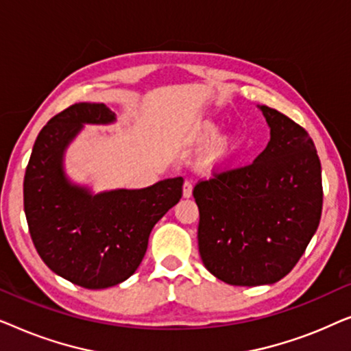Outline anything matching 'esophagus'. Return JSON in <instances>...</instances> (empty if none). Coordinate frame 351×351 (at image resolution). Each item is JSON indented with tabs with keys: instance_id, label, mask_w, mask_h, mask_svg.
<instances>
[{
	"instance_id": "obj_1",
	"label": "esophagus",
	"mask_w": 351,
	"mask_h": 351,
	"mask_svg": "<svg viewBox=\"0 0 351 351\" xmlns=\"http://www.w3.org/2000/svg\"><path fill=\"white\" fill-rule=\"evenodd\" d=\"M182 191H184V198H190L191 193H193V184H191L190 180H185Z\"/></svg>"
}]
</instances>
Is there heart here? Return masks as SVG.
<instances>
[{
	"mask_svg": "<svg viewBox=\"0 0 351 351\" xmlns=\"http://www.w3.org/2000/svg\"><path fill=\"white\" fill-rule=\"evenodd\" d=\"M220 132H222V124L208 121L203 124L198 134L201 145H209L199 162V167L204 172L223 171L233 161L241 145L238 132H227L223 136H220Z\"/></svg>",
	"mask_w": 351,
	"mask_h": 351,
	"instance_id": "heart-1",
	"label": "heart"
}]
</instances>
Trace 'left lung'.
<instances>
[{
	"instance_id": "8db88e82",
	"label": "left lung",
	"mask_w": 351,
	"mask_h": 351,
	"mask_svg": "<svg viewBox=\"0 0 351 351\" xmlns=\"http://www.w3.org/2000/svg\"><path fill=\"white\" fill-rule=\"evenodd\" d=\"M270 142L252 165L198 182L204 267L232 286L273 285L304 256L323 209L321 162L308 132L258 105Z\"/></svg>"
}]
</instances>
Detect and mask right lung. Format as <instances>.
Here are the masks:
<instances>
[{
  "label": "right lung",
  "instance_id": "add662e5",
  "mask_svg": "<svg viewBox=\"0 0 351 351\" xmlns=\"http://www.w3.org/2000/svg\"><path fill=\"white\" fill-rule=\"evenodd\" d=\"M114 121L104 104H75L56 114L38 134L23 179V209L38 254L52 271L86 289L134 275L155 223L182 198V177L100 193L66 177L65 152L84 124Z\"/></svg>",
  "mask_w": 351,
  "mask_h": 351
}]
</instances>
